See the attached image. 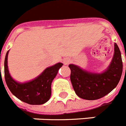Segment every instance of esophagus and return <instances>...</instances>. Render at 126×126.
Here are the masks:
<instances>
[{
    "mask_svg": "<svg viewBox=\"0 0 126 126\" xmlns=\"http://www.w3.org/2000/svg\"><path fill=\"white\" fill-rule=\"evenodd\" d=\"M63 62H64V64H69V59H64V60H63Z\"/></svg>",
    "mask_w": 126,
    "mask_h": 126,
    "instance_id": "34e87169",
    "label": "esophagus"
}]
</instances>
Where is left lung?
<instances>
[{
  "label": "left lung",
  "instance_id": "1",
  "mask_svg": "<svg viewBox=\"0 0 126 126\" xmlns=\"http://www.w3.org/2000/svg\"><path fill=\"white\" fill-rule=\"evenodd\" d=\"M114 55L109 66L101 73H94L69 64L71 84L79 97L86 100L99 99L110 93L117 86L121 78L123 64L121 53L114 44Z\"/></svg>",
  "mask_w": 126,
  "mask_h": 126
}]
</instances>
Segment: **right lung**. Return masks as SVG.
<instances>
[{
  "instance_id": "add662e5",
  "label": "right lung",
  "mask_w": 126,
  "mask_h": 126,
  "mask_svg": "<svg viewBox=\"0 0 126 126\" xmlns=\"http://www.w3.org/2000/svg\"><path fill=\"white\" fill-rule=\"evenodd\" d=\"M8 53L9 51L6 53L4 60V77L11 92L21 101L29 104L42 105L46 103L51 97V83L63 64L58 62L46 68L35 79L28 82H19L14 80L9 73Z\"/></svg>"
}]
</instances>
